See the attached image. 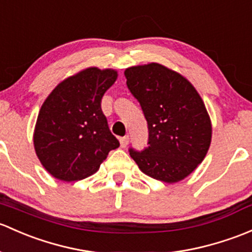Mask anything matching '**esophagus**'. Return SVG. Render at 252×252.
<instances>
[{"label":"esophagus","instance_id":"esophagus-1","mask_svg":"<svg viewBox=\"0 0 252 252\" xmlns=\"http://www.w3.org/2000/svg\"><path fill=\"white\" fill-rule=\"evenodd\" d=\"M119 142H121V147L126 148V146H128L129 144V136H123L119 139Z\"/></svg>","mask_w":252,"mask_h":252}]
</instances>
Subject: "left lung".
Listing matches in <instances>:
<instances>
[{
	"instance_id": "obj_1",
	"label": "left lung",
	"mask_w": 252,
	"mask_h": 252,
	"mask_svg": "<svg viewBox=\"0 0 252 252\" xmlns=\"http://www.w3.org/2000/svg\"><path fill=\"white\" fill-rule=\"evenodd\" d=\"M124 75L148 124V146L130 148L140 170L159 181L186 179L205 158L211 119L199 93L181 73L158 63L131 66Z\"/></svg>"
}]
</instances>
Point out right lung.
Wrapping results in <instances>:
<instances>
[{
	"label": "right lung",
	"mask_w": 252,
	"mask_h": 252,
	"mask_svg": "<svg viewBox=\"0 0 252 252\" xmlns=\"http://www.w3.org/2000/svg\"><path fill=\"white\" fill-rule=\"evenodd\" d=\"M117 77L113 68H83L60 82L44 100L33 146L53 177L66 182L86 179L119 146L101 111L102 96Z\"/></svg>",
	"instance_id": "obj_1"
}]
</instances>
